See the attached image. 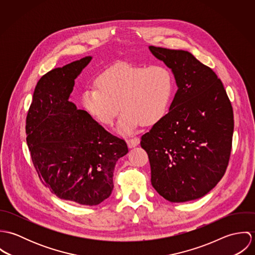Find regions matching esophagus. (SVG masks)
<instances>
[{
  "mask_svg": "<svg viewBox=\"0 0 255 255\" xmlns=\"http://www.w3.org/2000/svg\"><path fill=\"white\" fill-rule=\"evenodd\" d=\"M139 142H140V139L138 137H132V138L127 139V143H128V146L129 148H132V147L138 145Z\"/></svg>",
  "mask_w": 255,
  "mask_h": 255,
  "instance_id": "esophagus-1",
  "label": "esophagus"
}]
</instances>
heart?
Returning <instances> with one entry per match:
<instances>
[{
  "mask_svg": "<svg viewBox=\"0 0 255 255\" xmlns=\"http://www.w3.org/2000/svg\"><path fill=\"white\" fill-rule=\"evenodd\" d=\"M97 85L82 92L84 109L101 124L111 126L121 107L120 130L129 133L139 124L149 126L167 114L174 93V76L163 65L117 64L101 73Z\"/></svg>",
  "mask_w": 255,
  "mask_h": 255,
  "instance_id": "1",
  "label": "heart"
}]
</instances>
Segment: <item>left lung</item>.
<instances>
[{"mask_svg":"<svg viewBox=\"0 0 255 255\" xmlns=\"http://www.w3.org/2000/svg\"><path fill=\"white\" fill-rule=\"evenodd\" d=\"M172 70L178 90L168 114L141 136L151 183L171 202L207 194L229 164L234 113L222 81L191 53L149 46Z\"/></svg>","mask_w":255,"mask_h":255,"instance_id":"8db88e82","label":"left lung"}]
</instances>
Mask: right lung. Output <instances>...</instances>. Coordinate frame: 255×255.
<instances>
[{
	"label": "right lung",
	"instance_id": "right-lung-1",
	"mask_svg": "<svg viewBox=\"0 0 255 255\" xmlns=\"http://www.w3.org/2000/svg\"><path fill=\"white\" fill-rule=\"evenodd\" d=\"M91 60L87 56L39 79L25 127L41 182L59 198L89 206L109 198L116 163L128 152L124 139L70 101L74 79Z\"/></svg>",
	"mask_w": 255,
	"mask_h": 255
}]
</instances>
